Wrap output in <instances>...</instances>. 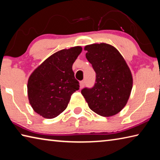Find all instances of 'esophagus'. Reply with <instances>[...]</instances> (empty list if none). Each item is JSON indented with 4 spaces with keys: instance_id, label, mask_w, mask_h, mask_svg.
I'll list each match as a JSON object with an SVG mask.
<instances>
[{
    "instance_id": "esophagus-1",
    "label": "esophagus",
    "mask_w": 160,
    "mask_h": 160,
    "mask_svg": "<svg viewBox=\"0 0 160 160\" xmlns=\"http://www.w3.org/2000/svg\"><path fill=\"white\" fill-rule=\"evenodd\" d=\"M85 86V81H81L80 82V88L82 89Z\"/></svg>"
}]
</instances>
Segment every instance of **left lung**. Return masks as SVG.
I'll list each match as a JSON object with an SVG mask.
<instances>
[{"mask_svg":"<svg viewBox=\"0 0 160 160\" xmlns=\"http://www.w3.org/2000/svg\"><path fill=\"white\" fill-rule=\"evenodd\" d=\"M96 72L92 88L81 90L90 109L104 117L116 115L126 106L132 88V77L125 59L113 46L101 43L84 48Z\"/></svg>","mask_w":160,"mask_h":160,"instance_id":"1","label":"left lung"}]
</instances>
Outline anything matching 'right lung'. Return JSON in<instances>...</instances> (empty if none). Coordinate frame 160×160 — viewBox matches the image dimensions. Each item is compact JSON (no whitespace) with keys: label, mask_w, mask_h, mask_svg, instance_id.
Segmentation results:
<instances>
[{"label":"right lung","mask_w":160,"mask_h":160,"mask_svg":"<svg viewBox=\"0 0 160 160\" xmlns=\"http://www.w3.org/2000/svg\"><path fill=\"white\" fill-rule=\"evenodd\" d=\"M81 47L62 49L49 56L30 75L28 82L29 104L38 114L53 118L66 109L70 97L79 90L72 66Z\"/></svg>","instance_id":"add662e5"}]
</instances>
